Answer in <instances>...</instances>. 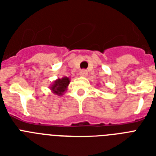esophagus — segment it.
Returning a JSON list of instances; mask_svg holds the SVG:
<instances>
[{
	"label": "esophagus",
	"mask_w": 156,
	"mask_h": 156,
	"mask_svg": "<svg viewBox=\"0 0 156 156\" xmlns=\"http://www.w3.org/2000/svg\"><path fill=\"white\" fill-rule=\"evenodd\" d=\"M87 70H86V69H82L80 71V76L81 77H87Z\"/></svg>",
	"instance_id": "34e87169"
}]
</instances>
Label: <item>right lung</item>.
<instances>
[{"label":"right lung","mask_w":156,"mask_h":156,"mask_svg":"<svg viewBox=\"0 0 156 156\" xmlns=\"http://www.w3.org/2000/svg\"><path fill=\"white\" fill-rule=\"evenodd\" d=\"M69 78L67 77H63L62 78H58L53 83L50 89L52 90V93L61 96L63 93L67 90L69 84Z\"/></svg>","instance_id":"right-lung-1"}]
</instances>
